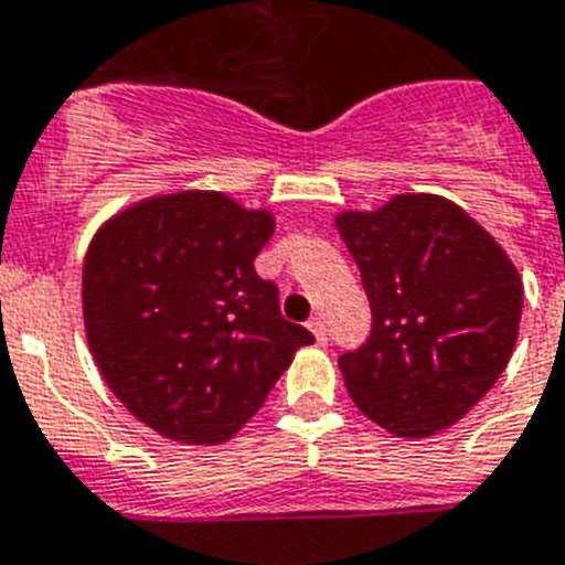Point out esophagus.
<instances>
[{
    "label": "esophagus",
    "instance_id": "34e87169",
    "mask_svg": "<svg viewBox=\"0 0 565 565\" xmlns=\"http://www.w3.org/2000/svg\"><path fill=\"white\" fill-rule=\"evenodd\" d=\"M309 329L315 332V338H318V341H327V320L320 318V315H315V318L309 320Z\"/></svg>",
    "mask_w": 565,
    "mask_h": 565
}]
</instances>
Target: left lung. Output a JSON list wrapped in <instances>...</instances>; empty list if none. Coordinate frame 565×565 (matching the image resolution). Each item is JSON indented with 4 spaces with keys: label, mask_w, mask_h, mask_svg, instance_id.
Returning a JSON list of instances; mask_svg holds the SVG:
<instances>
[{
    "label": "left lung",
    "mask_w": 565,
    "mask_h": 565,
    "mask_svg": "<svg viewBox=\"0 0 565 565\" xmlns=\"http://www.w3.org/2000/svg\"><path fill=\"white\" fill-rule=\"evenodd\" d=\"M335 224L373 315L367 341L338 359L353 403L399 437L452 426L511 361L522 318L513 262L437 195H396Z\"/></svg>",
    "instance_id": "1"
}]
</instances>
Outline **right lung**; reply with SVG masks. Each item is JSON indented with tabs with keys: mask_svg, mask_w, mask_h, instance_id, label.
<instances>
[{
	"mask_svg": "<svg viewBox=\"0 0 565 565\" xmlns=\"http://www.w3.org/2000/svg\"><path fill=\"white\" fill-rule=\"evenodd\" d=\"M268 212L178 192L107 221L84 262V323L113 394L180 444H221L254 417L315 335L282 318L254 259Z\"/></svg>",
	"mask_w": 565,
	"mask_h": 565,
	"instance_id": "right-lung-1",
	"label": "right lung"
}]
</instances>
